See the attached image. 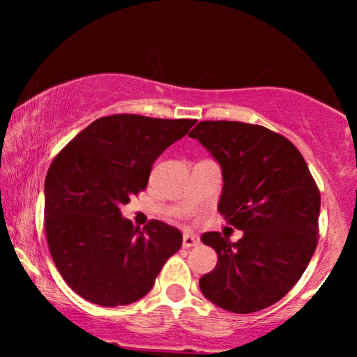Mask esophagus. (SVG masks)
Here are the masks:
<instances>
[{
	"label": "esophagus",
	"mask_w": 357,
	"mask_h": 357,
	"mask_svg": "<svg viewBox=\"0 0 357 357\" xmlns=\"http://www.w3.org/2000/svg\"><path fill=\"white\" fill-rule=\"evenodd\" d=\"M182 245H183L185 248L197 247V245H199V237L197 236V234H193V232H185V234H183V242H182Z\"/></svg>",
	"instance_id": "1"
}]
</instances>
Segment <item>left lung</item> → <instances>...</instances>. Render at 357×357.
Returning a JSON list of instances; mask_svg holds the SVG:
<instances>
[{"instance_id":"left-lung-1","label":"left lung","mask_w":357,"mask_h":357,"mask_svg":"<svg viewBox=\"0 0 357 357\" xmlns=\"http://www.w3.org/2000/svg\"><path fill=\"white\" fill-rule=\"evenodd\" d=\"M221 164L219 213L243 237L202 236L218 265L199 289L234 314L266 309L289 292L319 242L320 192L299 149L284 136L243 121H199L188 133Z\"/></svg>"}]
</instances>
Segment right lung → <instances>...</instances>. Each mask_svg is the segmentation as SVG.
<instances>
[{"label": "right lung", "mask_w": 357, "mask_h": 357, "mask_svg": "<svg viewBox=\"0 0 357 357\" xmlns=\"http://www.w3.org/2000/svg\"><path fill=\"white\" fill-rule=\"evenodd\" d=\"M197 120L102 116L53 159L45 178L50 255L76 294L102 307L126 305L153 289L182 247L177 227L153 219L141 231L121 204L148 187L154 160Z\"/></svg>", "instance_id": "1"}]
</instances>
